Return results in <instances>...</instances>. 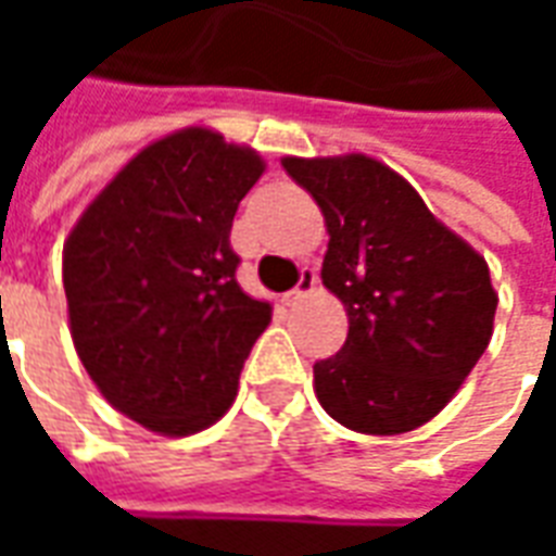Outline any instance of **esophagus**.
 Returning <instances> with one entry per match:
<instances>
[{
    "label": "esophagus",
    "instance_id": "34e87169",
    "mask_svg": "<svg viewBox=\"0 0 556 556\" xmlns=\"http://www.w3.org/2000/svg\"><path fill=\"white\" fill-rule=\"evenodd\" d=\"M315 286H318V277H315V270L303 267V274H301V279H298V286L282 294V303H286V306H298L303 298H309V294H313Z\"/></svg>",
    "mask_w": 556,
    "mask_h": 556
}]
</instances>
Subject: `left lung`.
Segmentation results:
<instances>
[{"mask_svg":"<svg viewBox=\"0 0 556 556\" xmlns=\"http://www.w3.org/2000/svg\"><path fill=\"white\" fill-rule=\"evenodd\" d=\"M282 166L325 214L321 282L349 313L345 345L313 366L315 396L351 431L419 429L489 349L497 291L485 258L381 160L282 157Z\"/></svg>","mask_w":556,"mask_h":556,"instance_id":"1","label":"left lung"}]
</instances>
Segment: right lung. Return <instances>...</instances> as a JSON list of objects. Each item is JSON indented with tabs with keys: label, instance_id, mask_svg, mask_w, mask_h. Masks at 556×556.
<instances>
[{
	"label": "right lung",
	"instance_id": "obj_1",
	"mask_svg": "<svg viewBox=\"0 0 556 556\" xmlns=\"http://www.w3.org/2000/svg\"><path fill=\"white\" fill-rule=\"evenodd\" d=\"M265 172L258 151L207 127L142 148L94 195L62 253L71 337L103 399L184 438L238 396L270 303L238 286L229 231Z\"/></svg>",
	"mask_w": 556,
	"mask_h": 556
}]
</instances>
